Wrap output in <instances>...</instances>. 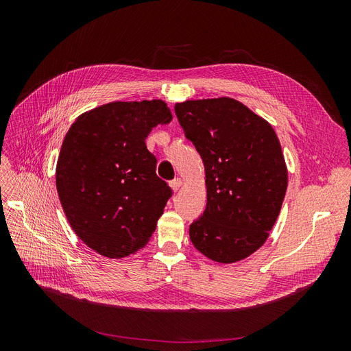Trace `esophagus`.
I'll return each instance as SVG.
<instances>
[{
    "instance_id": "esophagus-1",
    "label": "esophagus",
    "mask_w": 351,
    "mask_h": 351,
    "mask_svg": "<svg viewBox=\"0 0 351 351\" xmlns=\"http://www.w3.org/2000/svg\"><path fill=\"white\" fill-rule=\"evenodd\" d=\"M182 184H183L182 178H174V180H171V182H169V186H171V189L174 190V192H177V190L182 187Z\"/></svg>"
}]
</instances>
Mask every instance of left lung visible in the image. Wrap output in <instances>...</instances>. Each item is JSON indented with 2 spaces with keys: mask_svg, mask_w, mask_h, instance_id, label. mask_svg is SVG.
Masks as SVG:
<instances>
[{
  "mask_svg": "<svg viewBox=\"0 0 351 351\" xmlns=\"http://www.w3.org/2000/svg\"><path fill=\"white\" fill-rule=\"evenodd\" d=\"M174 110L205 165L206 209L190 224V240L219 263L250 256L267 241L289 182L277 134L232 98L186 101Z\"/></svg>",
  "mask_w": 351,
  "mask_h": 351,
  "instance_id": "obj_1",
  "label": "left lung"
}]
</instances>
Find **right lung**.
<instances>
[{
    "mask_svg": "<svg viewBox=\"0 0 351 351\" xmlns=\"http://www.w3.org/2000/svg\"><path fill=\"white\" fill-rule=\"evenodd\" d=\"M173 114L161 99L111 102L77 117L62 142L57 192L77 237L120 259L149 241L173 190L156 176L146 137Z\"/></svg>",
    "mask_w": 351,
    "mask_h": 351,
    "instance_id": "1",
    "label": "right lung"
}]
</instances>
